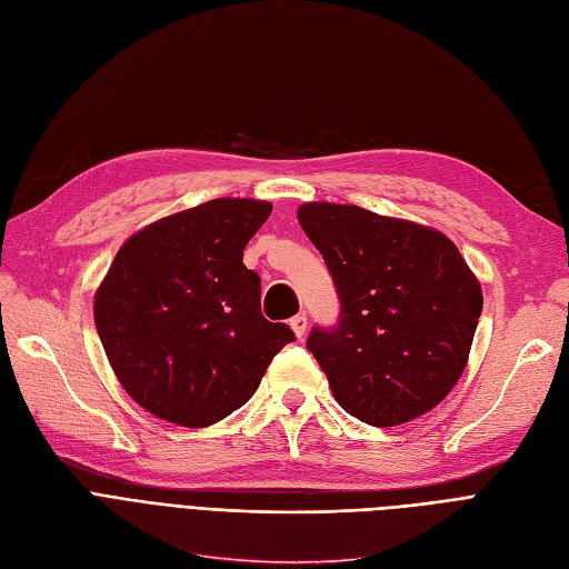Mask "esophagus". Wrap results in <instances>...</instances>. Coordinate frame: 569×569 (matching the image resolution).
<instances>
[{
    "label": "esophagus",
    "mask_w": 569,
    "mask_h": 569,
    "mask_svg": "<svg viewBox=\"0 0 569 569\" xmlns=\"http://www.w3.org/2000/svg\"><path fill=\"white\" fill-rule=\"evenodd\" d=\"M290 328H292V332L298 335V338H305V332H307V317H305V313H298V317H292L290 319Z\"/></svg>",
    "instance_id": "obj_1"
}]
</instances>
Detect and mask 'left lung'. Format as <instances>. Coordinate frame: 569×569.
Listing matches in <instances>:
<instances>
[{"label":"left lung","mask_w":569,"mask_h":569,"mask_svg":"<svg viewBox=\"0 0 569 569\" xmlns=\"http://www.w3.org/2000/svg\"><path fill=\"white\" fill-rule=\"evenodd\" d=\"M298 220L342 302L338 328L307 340L335 401L380 429L433 410L467 368L482 309L459 248L433 227L349 203L309 201Z\"/></svg>","instance_id":"8db88e82"}]
</instances>
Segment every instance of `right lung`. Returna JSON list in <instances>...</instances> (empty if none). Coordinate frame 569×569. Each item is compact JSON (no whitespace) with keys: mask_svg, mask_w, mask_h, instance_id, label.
Wrapping results in <instances>:
<instances>
[{"mask_svg":"<svg viewBox=\"0 0 569 569\" xmlns=\"http://www.w3.org/2000/svg\"><path fill=\"white\" fill-rule=\"evenodd\" d=\"M271 203L213 199L138 229L93 298L119 385L171 425L203 429L239 410L296 335L260 311L243 248Z\"/></svg>","mask_w":569,"mask_h":569,"instance_id":"right-lung-1","label":"right lung"}]
</instances>
